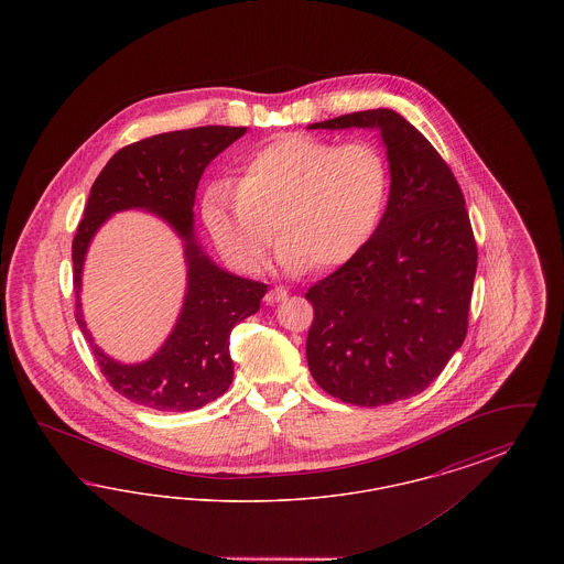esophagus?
I'll return each instance as SVG.
<instances>
[{
    "mask_svg": "<svg viewBox=\"0 0 564 564\" xmlns=\"http://www.w3.org/2000/svg\"><path fill=\"white\" fill-rule=\"evenodd\" d=\"M288 297V290L285 288H272L269 294H267V302L274 304V302H281Z\"/></svg>",
    "mask_w": 564,
    "mask_h": 564,
    "instance_id": "obj_1",
    "label": "esophagus"
}]
</instances>
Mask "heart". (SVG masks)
<instances>
[{
	"instance_id": "b5f03b06",
	"label": "heart",
	"mask_w": 564,
	"mask_h": 564,
	"mask_svg": "<svg viewBox=\"0 0 564 564\" xmlns=\"http://www.w3.org/2000/svg\"><path fill=\"white\" fill-rule=\"evenodd\" d=\"M389 188V162L376 143L283 134L242 156L237 184L219 180L207 188L203 219L235 270L262 267L274 223L283 269L327 272L372 239Z\"/></svg>"
}]
</instances>
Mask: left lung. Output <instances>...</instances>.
I'll list each match as a JSON object with an SVG mask.
<instances>
[{
  "mask_svg": "<svg viewBox=\"0 0 564 564\" xmlns=\"http://www.w3.org/2000/svg\"><path fill=\"white\" fill-rule=\"evenodd\" d=\"M380 129L391 192L372 239L304 297L315 317V382L352 405L425 391L463 345L478 269L465 198L451 166L393 109L352 111L311 129Z\"/></svg>",
  "mask_w": 564,
  "mask_h": 564,
  "instance_id": "8db88e82",
  "label": "left lung"
}]
</instances>
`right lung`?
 I'll return each mask as SVG.
<instances>
[{
  "label": "right lung",
  "instance_id": "1",
  "mask_svg": "<svg viewBox=\"0 0 564 564\" xmlns=\"http://www.w3.org/2000/svg\"><path fill=\"white\" fill-rule=\"evenodd\" d=\"M245 127H198L154 134L118 150L95 180L72 242L76 322L109 387L127 400L161 410L188 412L214 402L232 382L230 332L260 311L269 285L217 269L192 232V207L205 166ZM148 208L161 214L187 241L189 294L176 329L148 362L122 367L91 345L79 313V274L87 242L109 214Z\"/></svg>",
  "mask_w": 564,
  "mask_h": 564
}]
</instances>
